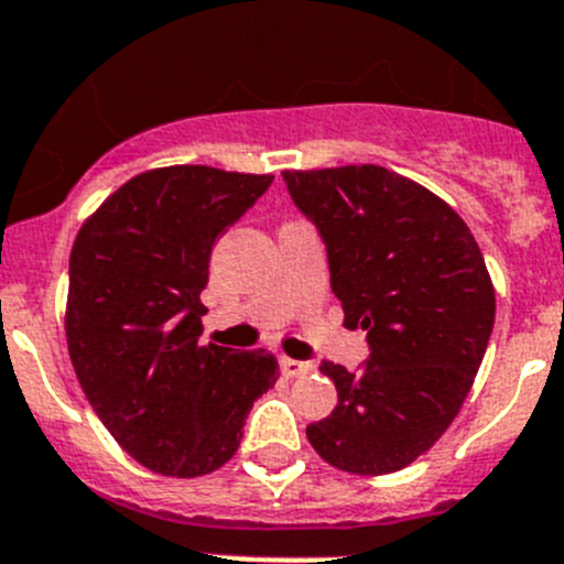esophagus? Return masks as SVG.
I'll use <instances>...</instances> for the list:
<instances>
[{"mask_svg": "<svg viewBox=\"0 0 564 564\" xmlns=\"http://www.w3.org/2000/svg\"><path fill=\"white\" fill-rule=\"evenodd\" d=\"M314 370L312 361H297L289 359V356H281V372L286 378H297V376H308Z\"/></svg>", "mask_w": 564, "mask_h": 564, "instance_id": "esophagus-1", "label": "esophagus"}]
</instances>
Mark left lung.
<instances>
[{"label": "left lung", "instance_id": "8db88e82", "mask_svg": "<svg viewBox=\"0 0 564 564\" xmlns=\"http://www.w3.org/2000/svg\"><path fill=\"white\" fill-rule=\"evenodd\" d=\"M283 181L323 236L345 325L370 345L356 372L323 361L339 403L308 442L336 470H403L448 431L481 367L496 323L481 250L445 199L376 163Z\"/></svg>", "mask_w": 564, "mask_h": 564}]
</instances>
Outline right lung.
I'll use <instances>...</instances> for the list:
<instances>
[{"instance_id":"obj_1","label":"right lung","mask_w":564,"mask_h":564,"mask_svg":"<svg viewBox=\"0 0 564 564\" xmlns=\"http://www.w3.org/2000/svg\"><path fill=\"white\" fill-rule=\"evenodd\" d=\"M270 183L192 163L141 172L77 234L68 356L97 417L147 470H219L239 448L252 401L281 376L261 347L197 341L210 247Z\"/></svg>"}]
</instances>
